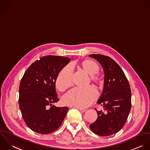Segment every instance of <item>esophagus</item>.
<instances>
[{"label":"esophagus","instance_id":"obj_1","mask_svg":"<svg viewBox=\"0 0 150 150\" xmlns=\"http://www.w3.org/2000/svg\"><path fill=\"white\" fill-rule=\"evenodd\" d=\"M77 109H78L79 111H81V112H85L86 111V109H83V108H78V107H76Z\"/></svg>","mask_w":150,"mask_h":150}]
</instances>
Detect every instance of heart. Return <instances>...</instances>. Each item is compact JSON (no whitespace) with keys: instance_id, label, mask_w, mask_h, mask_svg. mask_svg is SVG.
Here are the masks:
<instances>
[{"instance_id":"heart-1","label":"heart","mask_w":150,"mask_h":150,"mask_svg":"<svg viewBox=\"0 0 150 150\" xmlns=\"http://www.w3.org/2000/svg\"><path fill=\"white\" fill-rule=\"evenodd\" d=\"M79 67L90 75V82L97 87L103 84V77L98 74L100 66L97 62L90 59L83 60L78 64ZM73 68L71 65L65 66L58 74L56 80V86L60 91H64L72 84ZM98 96L97 91L89 86L86 88H74L64 96L62 98L65 105L86 108L91 104Z\"/></svg>"}]
</instances>
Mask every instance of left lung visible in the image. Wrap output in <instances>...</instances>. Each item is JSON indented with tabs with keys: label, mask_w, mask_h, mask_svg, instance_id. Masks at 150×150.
I'll return each mask as SVG.
<instances>
[{
	"label": "left lung",
	"mask_w": 150,
	"mask_h": 150,
	"mask_svg": "<svg viewBox=\"0 0 150 150\" xmlns=\"http://www.w3.org/2000/svg\"><path fill=\"white\" fill-rule=\"evenodd\" d=\"M97 60L104 72V86L97 103L105 112L97 111L96 120L90 129L100 136H108L119 132L125 125L131 109L130 87L123 70L111 57L102 54H90Z\"/></svg>",
	"instance_id": "obj_1"
}]
</instances>
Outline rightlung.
Here are the masks:
<instances>
[{"mask_svg":"<svg viewBox=\"0 0 150 150\" xmlns=\"http://www.w3.org/2000/svg\"><path fill=\"white\" fill-rule=\"evenodd\" d=\"M70 61L61 56H43L24 73L19 87V106L26 125L33 132L43 134L53 132L64 119L68 108L52 104L59 101L57 76Z\"/></svg>","mask_w":150,"mask_h":150,"instance_id":"1","label":"right lung"}]
</instances>
